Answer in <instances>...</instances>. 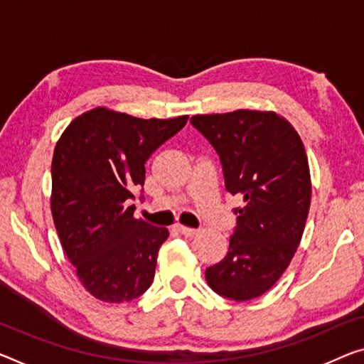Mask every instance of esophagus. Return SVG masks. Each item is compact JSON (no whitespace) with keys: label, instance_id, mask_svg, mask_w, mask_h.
<instances>
[{"label":"esophagus","instance_id":"34e87169","mask_svg":"<svg viewBox=\"0 0 364 364\" xmlns=\"http://www.w3.org/2000/svg\"><path fill=\"white\" fill-rule=\"evenodd\" d=\"M176 229H177L178 232L183 234V236H187V237H192V236H195V234H197V229H192V228H187V226L178 225Z\"/></svg>","mask_w":364,"mask_h":364}]
</instances>
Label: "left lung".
Masks as SVG:
<instances>
[{"label": "left lung", "mask_w": 364, "mask_h": 364, "mask_svg": "<svg viewBox=\"0 0 364 364\" xmlns=\"http://www.w3.org/2000/svg\"><path fill=\"white\" fill-rule=\"evenodd\" d=\"M190 124L220 156L228 192L242 198L232 210L228 254L206 268V282L228 299L259 298L283 275L303 237L311 205L303 141L273 112L195 115Z\"/></svg>", "instance_id": "8db88e82"}]
</instances>
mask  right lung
<instances>
[{
	"mask_svg": "<svg viewBox=\"0 0 364 364\" xmlns=\"http://www.w3.org/2000/svg\"><path fill=\"white\" fill-rule=\"evenodd\" d=\"M177 119H136L104 107L71 122L52 161V215L63 250L94 298L128 303L151 287L166 228L135 220L146 161L186 127Z\"/></svg>",
	"mask_w": 364,
	"mask_h": 364,
	"instance_id": "right-lung-1",
	"label": "right lung"
}]
</instances>
